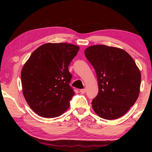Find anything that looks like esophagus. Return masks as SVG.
I'll return each mask as SVG.
<instances>
[{
	"label": "esophagus",
	"instance_id": "obj_1",
	"mask_svg": "<svg viewBox=\"0 0 152 152\" xmlns=\"http://www.w3.org/2000/svg\"><path fill=\"white\" fill-rule=\"evenodd\" d=\"M86 88L80 89V92L82 94H84V93H85V92H86Z\"/></svg>",
	"mask_w": 152,
	"mask_h": 152
}]
</instances>
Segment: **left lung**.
<instances>
[{
    "label": "left lung",
    "instance_id": "8db88e82",
    "mask_svg": "<svg viewBox=\"0 0 152 152\" xmlns=\"http://www.w3.org/2000/svg\"><path fill=\"white\" fill-rule=\"evenodd\" d=\"M84 54L96 72L99 93L92 101L95 113L104 119L122 117L137 101L141 73L125 50L104 45L90 46Z\"/></svg>",
    "mask_w": 152,
    "mask_h": 152
}]
</instances>
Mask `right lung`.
Listing matches in <instances>:
<instances>
[{
  "instance_id": "obj_1",
  "label": "right lung",
  "mask_w": 152,
  "mask_h": 152,
  "mask_svg": "<svg viewBox=\"0 0 152 152\" xmlns=\"http://www.w3.org/2000/svg\"><path fill=\"white\" fill-rule=\"evenodd\" d=\"M79 47L48 43L36 49L22 68L23 94L31 109L41 117L60 116L74 95L68 66Z\"/></svg>"
}]
</instances>
